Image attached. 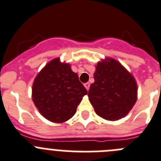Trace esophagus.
<instances>
[{"label": "esophagus", "mask_w": 161, "mask_h": 161, "mask_svg": "<svg viewBox=\"0 0 161 161\" xmlns=\"http://www.w3.org/2000/svg\"><path fill=\"white\" fill-rule=\"evenodd\" d=\"M84 86H85L86 89L88 91V90H89V88H90V83H89V82H86V83H85V84H84Z\"/></svg>", "instance_id": "34e87169"}]
</instances>
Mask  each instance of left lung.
<instances>
[{
  "mask_svg": "<svg viewBox=\"0 0 161 161\" xmlns=\"http://www.w3.org/2000/svg\"><path fill=\"white\" fill-rule=\"evenodd\" d=\"M88 97L98 116L109 121L128 114L136 101L134 78L117 60L111 58L97 63Z\"/></svg>",
  "mask_w": 161,
  "mask_h": 161,
  "instance_id": "left-lung-1",
  "label": "left lung"
}]
</instances>
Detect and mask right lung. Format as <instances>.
I'll list each match as a JSON object with an SVG mask.
<instances>
[{"instance_id": "right-lung-1", "label": "right lung", "mask_w": 161, "mask_h": 161, "mask_svg": "<svg viewBox=\"0 0 161 161\" xmlns=\"http://www.w3.org/2000/svg\"><path fill=\"white\" fill-rule=\"evenodd\" d=\"M87 91L70 65L54 58L36 77L32 100L40 113L52 122L61 123L75 115L78 105Z\"/></svg>"}]
</instances>
